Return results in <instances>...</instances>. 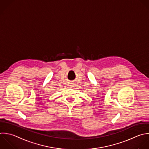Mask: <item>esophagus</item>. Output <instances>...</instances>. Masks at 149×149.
I'll list each match as a JSON object with an SVG mask.
<instances>
[{
	"instance_id": "1",
	"label": "esophagus",
	"mask_w": 149,
	"mask_h": 149,
	"mask_svg": "<svg viewBox=\"0 0 149 149\" xmlns=\"http://www.w3.org/2000/svg\"><path fill=\"white\" fill-rule=\"evenodd\" d=\"M69 86H70V88H72V87H73V85H70Z\"/></svg>"
}]
</instances>
